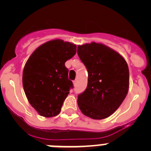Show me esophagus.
Here are the masks:
<instances>
[{
    "label": "esophagus",
    "instance_id": "obj_1",
    "mask_svg": "<svg viewBox=\"0 0 151 151\" xmlns=\"http://www.w3.org/2000/svg\"><path fill=\"white\" fill-rule=\"evenodd\" d=\"M76 83H77L76 80H75V81H73V85H74V86H76Z\"/></svg>",
    "mask_w": 151,
    "mask_h": 151
}]
</instances>
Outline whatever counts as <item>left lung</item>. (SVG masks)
Segmentation results:
<instances>
[{
	"label": "left lung",
	"instance_id": "obj_1",
	"mask_svg": "<svg viewBox=\"0 0 151 151\" xmlns=\"http://www.w3.org/2000/svg\"><path fill=\"white\" fill-rule=\"evenodd\" d=\"M77 54L88 73L85 91L78 95L84 115L103 119L112 115L127 95L129 66L123 57L103 44L78 45Z\"/></svg>",
	"mask_w": 151,
	"mask_h": 151
}]
</instances>
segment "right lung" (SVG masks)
Listing matches in <instances>:
<instances>
[{
	"mask_svg": "<svg viewBox=\"0 0 151 151\" xmlns=\"http://www.w3.org/2000/svg\"><path fill=\"white\" fill-rule=\"evenodd\" d=\"M76 53V45L55 39L41 45L26 62L22 85L27 99L40 115H58L63 101L73 88L65 63Z\"/></svg>",
	"mask_w": 151,
	"mask_h": 151,
	"instance_id": "obj_1",
	"label": "right lung"
}]
</instances>
